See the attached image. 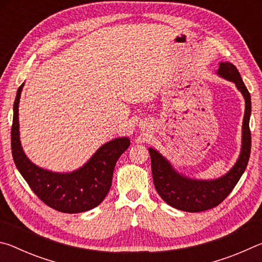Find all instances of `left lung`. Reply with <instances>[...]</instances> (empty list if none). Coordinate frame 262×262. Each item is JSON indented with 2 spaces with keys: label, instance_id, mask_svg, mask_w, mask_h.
I'll list each match as a JSON object with an SVG mask.
<instances>
[{
  "label": "left lung",
  "instance_id": "obj_1",
  "mask_svg": "<svg viewBox=\"0 0 262 262\" xmlns=\"http://www.w3.org/2000/svg\"><path fill=\"white\" fill-rule=\"evenodd\" d=\"M216 74L234 83L245 100V114L242 127V148L234 165L224 176L216 179H193L179 173L161 152L149 148L154 184L164 201L176 209L199 212L211 209L231 193L247 166L251 154V95L238 69L230 62H220Z\"/></svg>",
  "mask_w": 262,
  "mask_h": 262
}]
</instances>
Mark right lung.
Returning <instances> with one entry per match:
<instances>
[{
  "label": "right lung",
  "mask_w": 262,
  "mask_h": 262,
  "mask_svg": "<svg viewBox=\"0 0 262 262\" xmlns=\"http://www.w3.org/2000/svg\"><path fill=\"white\" fill-rule=\"evenodd\" d=\"M23 86L24 83L17 90L11 128V150L16 167L34 194L53 209L67 214L94 209L108 193L114 166L130 145L129 137L106 142L83 166L72 172H53L35 165L25 155L19 137L18 107Z\"/></svg>",
  "instance_id": "obj_1"
}]
</instances>
